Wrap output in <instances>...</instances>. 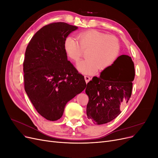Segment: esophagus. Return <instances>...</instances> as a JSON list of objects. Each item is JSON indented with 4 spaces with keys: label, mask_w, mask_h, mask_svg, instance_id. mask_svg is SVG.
<instances>
[{
    "label": "esophagus",
    "mask_w": 158,
    "mask_h": 158,
    "mask_svg": "<svg viewBox=\"0 0 158 158\" xmlns=\"http://www.w3.org/2000/svg\"><path fill=\"white\" fill-rule=\"evenodd\" d=\"M84 79H85V82H86V83H88L89 81L91 80V78L89 77V76H86V75L84 76Z\"/></svg>",
    "instance_id": "esophagus-1"
}]
</instances>
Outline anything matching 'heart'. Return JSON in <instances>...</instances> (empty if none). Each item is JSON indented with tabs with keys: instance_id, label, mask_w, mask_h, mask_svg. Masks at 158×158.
Wrapping results in <instances>:
<instances>
[{
	"instance_id": "heart-1",
	"label": "heart",
	"mask_w": 158,
	"mask_h": 158,
	"mask_svg": "<svg viewBox=\"0 0 158 158\" xmlns=\"http://www.w3.org/2000/svg\"><path fill=\"white\" fill-rule=\"evenodd\" d=\"M77 42L73 37L69 36L64 41V49L69 58L78 63L86 51V59L78 64V70L85 74H92L97 70H103L115 60L120 50L117 37L107 35L95 30H90L77 35Z\"/></svg>"
}]
</instances>
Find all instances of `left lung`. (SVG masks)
Here are the masks:
<instances>
[{
	"mask_svg": "<svg viewBox=\"0 0 158 158\" xmlns=\"http://www.w3.org/2000/svg\"><path fill=\"white\" fill-rule=\"evenodd\" d=\"M135 65L131 56L121 55L113 64L95 76L87 84L85 93L89 101L86 114L97 125L106 124L121 113L132 94Z\"/></svg>",
	"mask_w": 158,
	"mask_h": 158,
	"instance_id": "obj_1",
	"label": "left lung"
}]
</instances>
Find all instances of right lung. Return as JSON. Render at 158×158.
<instances>
[{
    "instance_id": "obj_1",
    "label": "right lung",
    "mask_w": 158,
    "mask_h": 158,
    "mask_svg": "<svg viewBox=\"0 0 158 158\" xmlns=\"http://www.w3.org/2000/svg\"><path fill=\"white\" fill-rule=\"evenodd\" d=\"M77 29L64 22L49 23L37 31L27 46L23 64L25 91L37 111L49 121L61 118L66 104L86 86L64 49L65 39Z\"/></svg>"
}]
</instances>
